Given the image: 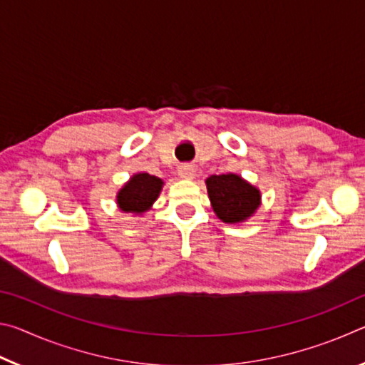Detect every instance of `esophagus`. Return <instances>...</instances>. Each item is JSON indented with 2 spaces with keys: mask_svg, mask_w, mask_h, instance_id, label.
<instances>
[{
  "mask_svg": "<svg viewBox=\"0 0 365 365\" xmlns=\"http://www.w3.org/2000/svg\"><path fill=\"white\" fill-rule=\"evenodd\" d=\"M178 175L185 180H190V178H193L195 175V168L191 164H182L180 168H178Z\"/></svg>",
  "mask_w": 365,
  "mask_h": 365,
  "instance_id": "1",
  "label": "esophagus"
}]
</instances>
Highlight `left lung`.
I'll return each mask as SVG.
<instances>
[{"label": "left lung", "mask_w": 365, "mask_h": 365, "mask_svg": "<svg viewBox=\"0 0 365 365\" xmlns=\"http://www.w3.org/2000/svg\"><path fill=\"white\" fill-rule=\"evenodd\" d=\"M206 187L215 215L225 224L245 222L261 206V191L237 174L211 175Z\"/></svg>", "instance_id": "obj_1"}]
</instances>
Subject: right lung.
<instances>
[{
	"label": "right lung",
	"mask_w": 365,
	"mask_h": 365,
	"mask_svg": "<svg viewBox=\"0 0 365 365\" xmlns=\"http://www.w3.org/2000/svg\"><path fill=\"white\" fill-rule=\"evenodd\" d=\"M163 185L164 182L156 175L135 174L117 193V206L120 211L130 214L150 211L163 190Z\"/></svg>",
	"instance_id": "right-lung-1"
}]
</instances>
